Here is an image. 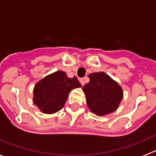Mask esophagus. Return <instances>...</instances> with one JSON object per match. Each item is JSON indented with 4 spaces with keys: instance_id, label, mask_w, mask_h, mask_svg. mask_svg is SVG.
Listing matches in <instances>:
<instances>
[{
    "instance_id": "esophagus-1",
    "label": "esophagus",
    "mask_w": 156,
    "mask_h": 156,
    "mask_svg": "<svg viewBox=\"0 0 156 156\" xmlns=\"http://www.w3.org/2000/svg\"><path fill=\"white\" fill-rule=\"evenodd\" d=\"M87 78V77H84V78H80V81L81 84H82L83 86L85 83H86Z\"/></svg>"
}]
</instances>
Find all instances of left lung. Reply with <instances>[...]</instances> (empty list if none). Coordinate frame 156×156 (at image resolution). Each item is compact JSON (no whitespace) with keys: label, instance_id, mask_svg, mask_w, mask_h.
Here are the masks:
<instances>
[{"label":"left lung","instance_id":"8db88e82","mask_svg":"<svg viewBox=\"0 0 156 156\" xmlns=\"http://www.w3.org/2000/svg\"><path fill=\"white\" fill-rule=\"evenodd\" d=\"M89 83L83 86L87 104L98 115L115 111L122 98V90L115 81L105 73H94L88 76Z\"/></svg>","mask_w":156,"mask_h":156}]
</instances>
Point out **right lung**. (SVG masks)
<instances>
[{"label": "right lung", "instance_id": "obj_1", "mask_svg": "<svg viewBox=\"0 0 156 156\" xmlns=\"http://www.w3.org/2000/svg\"><path fill=\"white\" fill-rule=\"evenodd\" d=\"M80 87L76 76L69 78L64 72H55L35 85L34 102L44 113H55L63 108L69 93Z\"/></svg>", "mask_w": 156, "mask_h": 156}]
</instances>
